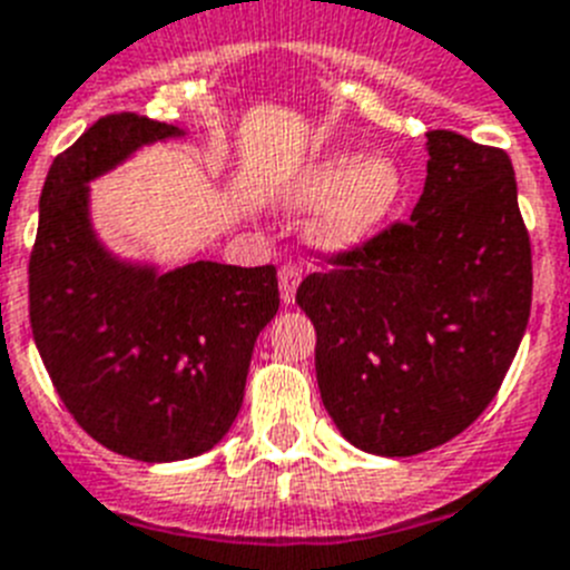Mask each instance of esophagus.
<instances>
[{
    "label": "esophagus",
    "mask_w": 570,
    "mask_h": 570,
    "mask_svg": "<svg viewBox=\"0 0 570 570\" xmlns=\"http://www.w3.org/2000/svg\"><path fill=\"white\" fill-rule=\"evenodd\" d=\"M301 284V269L295 264H284L278 272V286H281V301L286 306L295 304V292H298Z\"/></svg>",
    "instance_id": "1"
}]
</instances>
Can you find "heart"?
<instances>
[{"instance_id": "heart-1", "label": "heart", "mask_w": 570, "mask_h": 570, "mask_svg": "<svg viewBox=\"0 0 570 570\" xmlns=\"http://www.w3.org/2000/svg\"><path fill=\"white\" fill-rule=\"evenodd\" d=\"M404 175L387 155L355 157L350 151L321 157L284 189L292 206L318 203L306 224L309 244L324 252H353L373 240L399 206Z\"/></svg>"}]
</instances>
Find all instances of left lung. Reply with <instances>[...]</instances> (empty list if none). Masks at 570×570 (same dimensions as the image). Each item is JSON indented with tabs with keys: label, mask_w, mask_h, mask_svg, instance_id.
Listing matches in <instances>:
<instances>
[{
	"label": "left lung",
	"mask_w": 570,
	"mask_h": 570,
	"mask_svg": "<svg viewBox=\"0 0 570 570\" xmlns=\"http://www.w3.org/2000/svg\"><path fill=\"white\" fill-rule=\"evenodd\" d=\"M428 180L404 224L330 257L298 286L315 373L346 442L415 456L493 402L531 315V240L502 148L428 135Z\"/></svg>",
	"instance_id": "obj_1"
}]
</instances>
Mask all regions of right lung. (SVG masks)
I'll use <instances>...</instances> for the list:
<instances>
[{
	"label": "right lung",
	"instance_id": "add662e5",
	"mask_svg": "<svg viewBox=\"0 0 570 570\" xmlns=\"http://www.w3.org/2000/svg\"><path fill=\"white\" fill-rule=\"evenodd\" d=\"M183 135L128 111L94 122L51 163L28 266L33 341L59 399L91 439L137 462L200 456L229 433L255 341L281 304L275 266L160 272L94 232L88 183Z\"/></svg>",
	"mask_w": 570,
	"mask_h": 570
}]
</instances>
